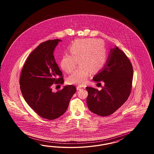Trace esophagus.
<instances>
[{"mask_svg":"<svg viewBox=\"0 0 154 154\" xmlns=\"http://www.w3.org/2000/svg\"><path fill=\"white\" fill-rule=\"evenodd\" d=\"M85 89V86H77V89L79 90H81V89Z\"/></svg>","mask_w":154,"mask_h":154,"instance_id":"esophagus-1","label":"esophagus"}]
</instances>
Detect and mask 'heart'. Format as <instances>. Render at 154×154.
Wrapping results in <instances>:
<instances>
[{"mask_svg": "<svg viewBox=\"0 0 154 154\" xmlns=\"http://www.w3.org/2000/svg\"><path fill=\"white\" fill-rule=\"evenodd\" d=\"M70 54H66L61 60V67L70 73L75 68L77 61L79 68L68 78L70 84L82 85L85 84L90 71L93 73L100 70L105 64L107 54L104 44L95 39H85L74 42L69 48Z\"/></svg>", "mask_w": 154, "mask_h": 154, "instance_id": "obj_1", "label": "heart"}]
</instances>
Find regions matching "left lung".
Masks as SVG:
<instances>
[{"mask_svg":"<svg viewBox=\"0 0 154 154\" xmlns=\"http://www.w3.org/2000/svg\"><path fill=\"white\" fill-rule=\"evenodd\" d=\"M133 76V66L125 53L117 47L111 48L106 64L93 79L97 82L103 81L104 87L100 91L86 88V103L90 111L101 116L117 111L131 94Z\"/></svg>","mask_w":154,"mask_h":154,"instance_id":"8db88e82","label":"left lung"}]
</instances>
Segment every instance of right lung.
I'll list each match as a JSON object with an SVG mask.
<instances>
[{
    "mask_svg": "<svg viewBox=\"0 0 154 154\" xmlns=\"http://www.w3.org/2000/svg\"><path fill=\"white\" fill-rule=\"evenodd\" d=\"M60 39L41 43L28 57L21 71L20 85L28 105L44 119H56L66 111L76 91L73 85L64 86L56 93L51 86L64 84L63 73L56 63L54 50Z\"/></svg>",
    "mask_w": 154,
    "mask_h": 154,
    "instance_id": "add662e5",
    "label": "right lung"
}]
</instances>
